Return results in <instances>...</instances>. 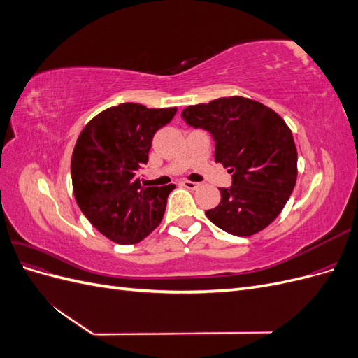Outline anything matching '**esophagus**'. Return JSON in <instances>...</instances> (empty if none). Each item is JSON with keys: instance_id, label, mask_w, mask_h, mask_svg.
Returning a JSON list of instances; mask_svg holds the SVG:
<instances>
[{"instance_id": "obj_1", "label": "esophagus", "mask_w": 358, "mask_h": 358, "mask_svg": "<svg viewBox=\"0 0 358 358\" xmlns=\"http://www.w3.org/2000/svg\"><path fill=\"white\" fill-rule=\"evenodd\" d=\"M182 185L185 187V188H188V189H197V188L200 187V183H197V182H191V180H183V182H182Z\"/></svg>"}]
</instances>
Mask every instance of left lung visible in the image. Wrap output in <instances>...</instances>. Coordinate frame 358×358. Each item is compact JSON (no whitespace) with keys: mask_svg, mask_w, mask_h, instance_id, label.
Listing matches in <instances>:
<instances>
[{"mask_svg":"<svg viewBox=\"0 0 358 358\" xmlns=\"http://www.w3.org/2000/svg\"><path fill=\"white\" fill-rule=\"evenodd\" d=\"M182 117L210 133L215 161L233 178L230 188H220L221 201L206 216L233 236L264 230L284 209L297 179V149L284 119L245 96L188 106Z\"/></svg>","mask_w":358,"mask_h":358,"instance_id":"obj_1","label":"left lung"}]
</instances>
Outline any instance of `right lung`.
<instances>
[{
	"label": "right lung",
	"mask_w": 358,
	"mask_h": 358,
	"mask_svg": "<svg viewBox=\"0 0 358 358\" xmlns=\"http://www.w3.org/2000/svg\"><path fill=\"white\" fill-rule=\"evenodd\" d=\"M176 112L122 103L82 129L71 157L73 192L82 213L107 239L133 245L159 225L175 185L145 188L137 171L149 159L154 134Z\"/></svg>",
	"instance_id": "right-lung-1"
}]
</instances>
